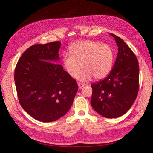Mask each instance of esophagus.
Masks as SVG:
<instances>
[{
	"mask_svg": "<svg viewBox=\"0 0 153 153\" xmlns=\"http://www.w3.org/2000/svg\"><path fill=\"white\" fill-rule=\"evenodd\" d=\"M78 89H81L84 86V84H82V83H78Z\"/></svg>",
	"mask_w": 153,
	"mask_h": 153,
	"instance_id": "esophagus-1",
	"label": "esophagus"
}]
</instances>
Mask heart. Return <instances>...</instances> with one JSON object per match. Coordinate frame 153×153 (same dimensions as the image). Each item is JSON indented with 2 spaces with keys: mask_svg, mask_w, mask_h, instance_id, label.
<instances>
[{
  "mask_svg": "<svg viewBox=\"0 0 153 153\" xmlns=\"http://www.w3.org/2000/svg\"><path fill=\"white\" fill-rule=\"evenodd\" d=\"M69 54L62 57V64L68 75L75 78L83 68L78 79L87 82L93 76L101 80L107 76L112 71L114 64V52L108 44L92 40H81L72 44Z\"/></svg>",
  "mask_w": 153,
  "mask_h": 153,
  "instance_id": "heart-1",
  "label": "heart"
}]
</instances>
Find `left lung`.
I'll use <instances>...</instances> for the list:
<instances>
[{"label":"left lung","mask_w":153,"mask_h":153,"mask_svg":"<svg viewBox=\"0 0 153 153\" xmlns=\"http://www.w3.org/2000/svg\"><path fill=\"white\" fill-rule=\"evenodd\" d=\"M118 47L114 66L104 80L91 85L92 108L106 118L126 113L135 101L139 84V66L135 55L126 43L114 34Z\"/></svg>","instance_id":"8db88e82"}]
</instances>
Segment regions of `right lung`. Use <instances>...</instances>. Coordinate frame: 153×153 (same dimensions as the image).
<instances>
[{
  "label": "right lung",
  "mask_w": 153,
  "mask_h": 153,
  "mask_svg": "<svg viewBox=\"0 0 153 153\" xmlns=\"http://www.w3.org/2000/svg\"><path fill=\"white\" fill-rule=\"evenodd\" d=\"M60 41L36 44L18 61L15 82L20 104L34 119L52 122L70 109L78 91L76 80L58 64Z\"/></svg>",
  "instance_id": "1"
}]
</instances>
